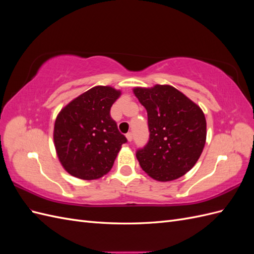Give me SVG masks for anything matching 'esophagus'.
I'll list each match as a JSON object with an SVG mask.
<instances>
[{
  "label": "esophagus",
  "mask_w": 254,
  "mask_h": 254,
  "mask_svg": "<svg viewBox=\"0 0 254 254\" xmlns=\"http://www.w3.org/2000/svg\"><path fill=\"white\" fill-rule=\"evenodd\" d=\"M126 137H127V141H128V142H131V141H132V133H131V132H128V133L126 134Z\"/></svg>",
  "instance_id": "34e87169"
}]
</instances>
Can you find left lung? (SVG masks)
Returning a JSON list of instances; mask_svg holds the SVG:
<instances>
[{
    "label": "left lung",
    "instance_id": "8db88e82",
    "mask_svg": "<svg viewBox=\"0 0 254 254\" xmlns=\"http://www.w3.org/2000/svg\"><path fill=\"white\" fill-rule=\"evenodd\" d=\"M133 93L148 117L149 141L136 151L142 170L161 182L180 178L200 158L206 121L200 107L170 84L136 87Z\"/></svg>",
    "mask_w": 254,
    "mask_h": 254
}]
</instances>
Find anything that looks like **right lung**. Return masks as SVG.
Instances as JSON below:
<instances>
[{
    "label": "right lung",
    "instance_id": "add662e5",
    "mask_svg": "<svg viewBox=\"0 0 254 254\" xmlns=\"http://www.w3.org/2000/svg\"><path fill=\"white\" fill-rule=\"evenodd\" d=\"M121 91L96 86L80 94L58 113L54 145L64 170L76 178L94 180L108 174L126 137L110 117Z\"/></svg>",
    "mask_w": 254,
    "mask_h": 254
}]
</instances>
